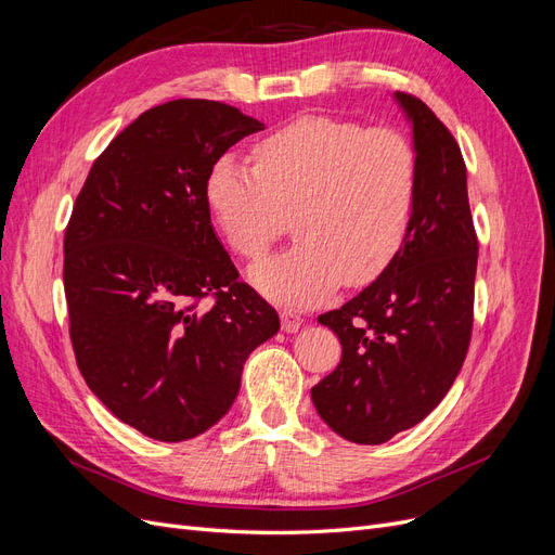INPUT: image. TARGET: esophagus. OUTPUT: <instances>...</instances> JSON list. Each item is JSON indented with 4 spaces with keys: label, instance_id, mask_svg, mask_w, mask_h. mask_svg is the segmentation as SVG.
<instances>
[{
    "label": "esophagus",
    "instance_id": "obj_1",
    "mask_svg": "<svg viewBox=\"0 0 555 555\" xmlns=\"http://www.w3.org/2000/svg\"><path fill=\"white\" fill-rule=\"evenodd\" d=\"M280 319H282V331L287 333H296L300 324H304V319H300V314H296L294 310H280Z\"/></svg>",
    "mask_w": 555,
    "mask_h": 555
}]
</instances>
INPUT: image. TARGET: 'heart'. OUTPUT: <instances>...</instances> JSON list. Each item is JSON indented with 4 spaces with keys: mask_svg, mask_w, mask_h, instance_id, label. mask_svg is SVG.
<instances>
[{
    "mask_svg": "<svg viewBox=\"0 0 555 555\" xmlns=\"http://www.w3.org/2000/svg\"><path fill=\"white\" fill-rule=\"evenodd\" d=\"M255 159H217L206 201L224 241L245 259H261L294 215L298 243L249 271L278 304L314 306L343 280L371 282L405 243L418 162L400 131L300 115L259 141Z\"/></svg>",
    "mask_w": 555,
    "mask_h": 555,
    "instance_id": "1",
    "label": "heart"
}]
</instances>
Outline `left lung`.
Here are the masks:
<instances>
[{"label":"left lung","instance_id":"obj_1","mask_svg":"<svg viewBox=\"0 0 555 555\" xmlns=\"http://www.w3.org/2000/svg\"><path fill=\"white\" fill-rule=\"evenodd\" d=\"M418 162L408 238L375 282L317 317L343 345L312 386L317 414L340 438L382 444L440 405L473 335L477 236L459 143L422 99L396 92Z\"/></svg>","mask_w":555,"mask_h":555}]
</instances>
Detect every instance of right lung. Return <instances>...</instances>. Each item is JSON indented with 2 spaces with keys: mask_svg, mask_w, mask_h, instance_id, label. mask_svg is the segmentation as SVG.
I'll list each match as a JSON object with an SVG mask.
<instances>
[{
  "mask_svg": "<svg viewBox=\"0 0 555 555\" xmlns=\"http://www.w3.org/2000/svg\"><path fill=\"white\" fill-rule=\"evenodd\" d=\"M261 129L208 99L155 106L117 133L76 198L64 236L76 363L153 440H192L220 422L247 357L280 331L278 312L238 282L206 201L212 164Z\"/></svg>",
  "mask_w": 555,
  "mask_h": 555,
  "instance_id": "obj_1",
  "label": "right lung"
}]
</instances>
